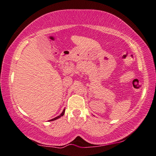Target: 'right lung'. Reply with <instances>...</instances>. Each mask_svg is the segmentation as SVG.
Segmentation results:
<instances>
[{"mask_svg":"<svg viewBox=\"0 0 156 156\" xmlns=\"http://www.w3.org/2000/svg\"><path fill=\"white\" fill-rule=\"evenodd\" d=\"M65 109L63 110V112H62V114L59 115V116H57V117H55V118H54V119H51V120H50V121H55V120H56V119H59V118H60V117L62 116H63L64 115V114H65Z\"/></svg>","mask_w":156,"mask_h":156,"instance_id":"obj_1","label":"right lung"}]
</instances>
